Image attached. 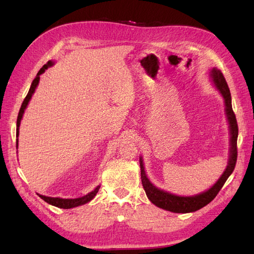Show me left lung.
I'll return each instance as SVG.
<instances>
[{"label": "left lung", "instance_id": "left-lung-1", "mask_svg": "<svg viewBox=\"0 0 254 254\" xmlns=\"http://www.w3.org/2000/svg\"><path fill=\"white\" fill-rule=\"evenodd\" d=\"M210 76L215 85V87L222 94L223 98L225 100L226 106V116H227V120L229 123V130H230V148H229V159L227 168L225 169L224 174L220 176L219 179L215 185L208 189L207 191L202 192L196 195L193 196H178L175 194H171L169 192H166L160 190V189L156 188L152 182L148 180V178L145 174L144 170V164L142 157L139 158V166H141V179L142 185L146 195L149 198V201L156 206H158L166 210H170L174 213H191L195 212V210L206 206L208 203H210L217 195L220 189L225 185L226 180L228 179L229 176L233 174V171L236 167L237 163V138H238V124H237L236 116L231 107V95L230 90L227 85V82L224 77L223 73L217 69L216 67H213L210 71Z\"/></svg>", "mask_w": 254, "mask_h": 254}]
</instances>
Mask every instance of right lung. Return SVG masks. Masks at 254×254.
Here are the masks:
<instances>
[{"instance_id":"add662e5","label":"right lung","mask_w":254,"mask_h":254,"mask_svg":"<svg viewBox=\"0 0 254 254\" xmlns=\"http://www.w3.org/2000/svg\"><path fill=\"white\" fill-rule=\"evenodd\" d=\"M53 65V62L52 61H49L47 64H45L44 66H42L40 68V71L38 72L37 76L35 77V79L32 80L31 83V86H30V89L28 91V94H27L26 98L24 99L23 104H21V107L19 109V112H18V117H17V123H16V137H18V134H19V126H20V120L21 118H23V115H24V111L26 109L27 105H28V102L31 98L32 94L35 93V89L37 87V85L39 84V79H40V75L44 73L46 69L48 67H50ZM18 146V139H16V147ZM99 188L100 186L97 187L94 191H91L90 193L86 194V195L82 196V197H78V198H60V197H50V196H45V195H40V194H38L42 199H44L45 202L49 203L51 205H53V206H57V207H60V208H73V207H76V206H79V205H84L86 203H88L89 201H91L95 197V195L97 194V192L99 191Z\"/></svg>"}]
</instances>
